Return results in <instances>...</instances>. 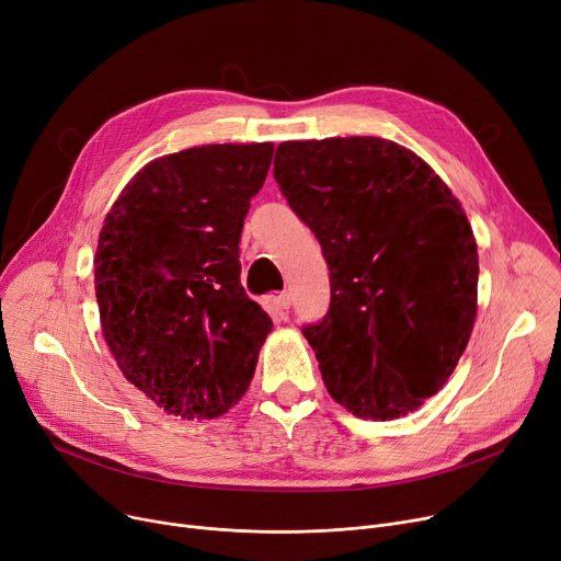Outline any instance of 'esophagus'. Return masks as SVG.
<instances>
[{
  "instance_id": "34e87169",
  "label": "esophagus",
  "mask_w": 561,
  "mask_h": 561,
  "mask_svg": "<svg viewBox=\"0 0 561 561\" xmlns=\"http://www.w3.org/2000/svg\"><path fill=\"white\" fill-rule=\"evenodd\" d=\"M271 307H273L275 313L284 316L288 311V307H290V296H288V293H279V296H273L271 298Z\"/></svg>"
}]
</instances>
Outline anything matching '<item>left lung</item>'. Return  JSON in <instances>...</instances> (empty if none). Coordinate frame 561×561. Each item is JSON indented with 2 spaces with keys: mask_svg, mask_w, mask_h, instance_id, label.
<instances>
[{
  "mask_svg": "<svg viewBox=\"0 0 561 561\" xmlns=\"http://www.w3.org/2000/svg\"><path fill=\"white\" fill-rule=\"evenodd\" d=\"M275 180L330 268V311L302 328L330 396L370 421L419 409L478 313V243L459 199L421 157L375 136L282 142Z\"/></svg>",
  "mask_w": 561,
  "mask_h": 561,
  "instance_id": "1",
  "label": "left lung"
}]
</instances>
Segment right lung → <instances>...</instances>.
Masks as SVG:
<instances>
[{"mask_svg": "<svg viewBox=\"0 0 561 561\" xmlns=\"http://www.w3.org/2000/svg\"><path fill=\"white\" fill-rule=\"evenodd\" d=\"M273 142L202 145L147 163L104 218L102 334L131 385L168 414L239 402L273 320L241 284L239 243Z\"/></svg>", "mask_w": 561, "mask_h": 561, "instance_id": "right-lung-1", "label": "right lung"}]
</instances>
